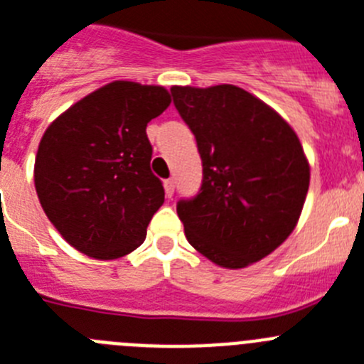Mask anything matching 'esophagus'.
Returning <instances> with one entry per match:
<instances>
[{
	"label": "esophagus",
	"instance_id": "1",
	"mask_svg": "<svg viewBox=\"0 0 364 364\" xmlns=\"http://www.w3.org/2000/svg\"><path fill=\"white\" fill-rule=\"evenodd\" d=\"M174 190H176V181H174V179H166V181H165L166 198H172V196H174Z\"/></svg>",
	"mask_w": 364,
	"mask_h": 364
}]
</instances>
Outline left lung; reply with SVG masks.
<instances>
[{
	"instance_id": "8db88e82",
	"label": "left lung",
	"mask_w": 364,
	"mask_h": 364,
	"mask_svg": "<svg viewBox=\"0 0 364 364\" xmlns=\"http://www.w3.org/2000/svg\"><path fill=\"white\" fill-rule=\"evenodd\" d=\"M170 92L203 163L199 192L178 201L188 243L225 268L263 259L292 234L309 192L299 137L276 110L234 85Z\"/></svg>"
}]
</instances>
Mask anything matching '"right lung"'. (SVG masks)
Listing matches in <instances>:
<instances>
[{
  "instance_id": "add662e5",
  "label": "right lung",
  "mask_w": 364,
  "mask_h": 364,
  "mask_svg": "<svg viewBox=\"0 0 364 364\" xmlns=\"http://www.w3.org/2000/svg\"><path fill=\"white\" fill-rule=\"evenodd\" d=\"M170 105L163 87L114 81L88 94L45 130L34 165L45 214L68 245L117 259L146 237L165 201L150 170L149 121Z\"/></svg>"
}]
</instances>
